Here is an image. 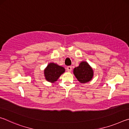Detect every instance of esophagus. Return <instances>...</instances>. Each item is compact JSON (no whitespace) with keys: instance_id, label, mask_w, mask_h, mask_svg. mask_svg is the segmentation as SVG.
<instances>
[{"instance_id":"esophagus-1","label":"esophagus","mask_w":129,"mask_h":129,"mask_svg":"<svg viewBox=\"0 0 129 129\" xmlns=\"http://www.w3.org/2000/svg\"><path fill=\"white\" fill-rule=\"evenodd\" d=\"M67 71L68 72H71L72 71V67L71 66H68L67 67Z\"/></svg>"}]
</instances>
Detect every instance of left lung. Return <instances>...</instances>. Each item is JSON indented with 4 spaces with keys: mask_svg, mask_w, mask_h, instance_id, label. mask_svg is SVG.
<instances>
[{
    "mask_svg": "<svg viewBox=\"0 0 129 129\" xmlns=\"http://www.w3.org/2000/svg\"><path fill=\"white\" fill-rule=\"evenodd\" d=\"M74 75L81 83L88 82L91 80L93 76V71L88 63L82 61L79 66L73 70Z\"/></svg>",
    "mask_w": 129,
    "mask_h": 129,
    "instance_id": "left-lung-1",
    "label": "left lung"
}]
</instances>
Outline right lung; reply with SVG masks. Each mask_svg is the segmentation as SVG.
Here are the masks:
<instances>
[{
  "instance_id": "1",
  "label": "right lung",
  "mask_w": 129,
  "mask_h": 129,
  "mask_svg": "<svg viewBox=\"0 0 129 129\" xmlns=\"http://www.w3.org/2000/svg\"><path fill=\"white\" fill-rule=\"evenodd\" d=\"M65 72L64 68L54 63H50L44 70V76L48 81H56L61 74Z\"/></svg>"
}]
</instances>
